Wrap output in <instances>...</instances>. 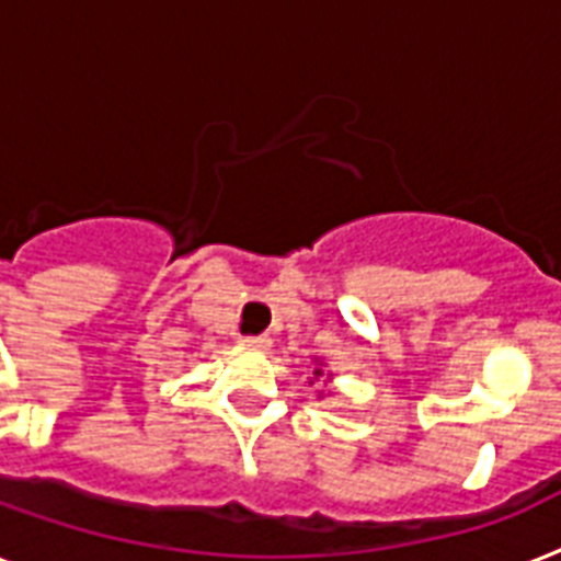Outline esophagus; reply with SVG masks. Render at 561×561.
I'll return each mask as SVG.
<instances>
[{
    "label": "esophagus",
    "instance_id": "esophagus-1",
    "mask_svg": "<svg viewBox=\"0 0 561 561\" xmlns=\"http://www.w3.org/2000/svg\"><path fill=\"white\" fill-rule=\"evenodd\" d=\"M239 343L248 345V348H267V345H271V340H267V336H241Z\"/></svg>",
    "mask_w": 561,
    "mask_h": 561
}]
</instances>
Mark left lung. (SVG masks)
<instances>
[{
    "label": "left lung",
    "mask_w": 561,
    "mask_h": 561,
    "mask_svg": "<svg viewBox=\"0 0 561 561\" xmlns=\"http://www.w3.org/2000/svg\"><path fill=\"white\" fill-rule=\"evenodd\" d=\"M313 377H322V363H320V359H313ZM328 380H331V375H328ZM320 398H325V394H320Z\"/></svg>",
    "instance_id": "left-lung-1"
}]
</instances>
